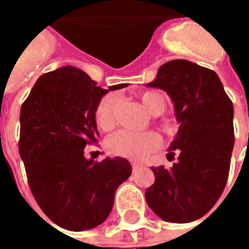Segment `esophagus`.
<instances>
[{"mask_svg":"<svg viewBox=\"0 0 249 249\" xmlns=\"http://www.w3.org/2000/svg\"><path fill=\"white\" fill-rule=\"evenodd\" d=\"M140 166H141V164H140V163H132L133 172H136V170L138 169V168H140Z\"/></svg>","mask_w":249,"mask_h":249,"instance_id":"obj_1","label":"esophagus"}]
</instances>
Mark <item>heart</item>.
Returning a JSON list of instances; mask_svg holds the SVG:
<instances>
[{"instance_id": "1", "label": "heart", "mask_w": 249, "mask_h": 249, "mask_svg": "<svg viewBox=\"0 0 249 249\" xmlns=\"http://www.w3.org/2000/svg\"><path fill=\"white\" fill-rule=\"evenodd\" d=\"M120 101L119 93H108L101 98L95 107V123L102 130H111L116 124V109ZM141 101L148 112L158 116L166 109L168 99L159 91H146ZM106 150L113 156L132 160H142L161 146V138L156 133H134L119 130L106 140Z\"/></svg>"}]
</instances>
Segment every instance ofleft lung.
<instances>
[{
    "instance_id": "1",
    "label": "left lung",
    "mask_w": 249,
    "mask_h": 249,
    "mask_svg": "<svg viewBox=\"0 0 249 249\" xmlns=\"http://www.w3.org/2000/svg\"><path fill=\"white\" fill-rule=\"evenodd\" d=\"M168 93L179 123L168 159L169 170L152 168L155 182L144 196L164 221L186 224L208 213L228 182L234 147V107L214 71L190 60L166 62L147 84Z\"/></svg>"
}]
</instances>
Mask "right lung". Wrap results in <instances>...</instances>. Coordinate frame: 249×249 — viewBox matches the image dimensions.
<instances>
[{
    "mask_svg": "<svg viewBox=\"0 0 249 249\" xmlns=\"http://www.w3.org/2000/svg\"><path fill=\"white\" fill-rule=\"evenodd\" d=\"M85 72L66 66L37 80L20 109L19 154L42 212L71 231L93 229L111 213L117 187L132 174L124 158L86 159L84 148L99 137L95 107L109 90Z\"/></svg>",
    "mask_w": 249,
    "mask_h": 249,
    "instance_id": "obj_1",
    "label": "right lung"
}]
</instances>
